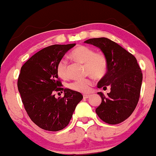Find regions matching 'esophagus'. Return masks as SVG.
<instances>
[{
	"instance_id": "obj_1",
	"label": "esophagus",
	"mask_w": 156,
	"mask_h": 156,
	"mask_svg": "<svg viewBox=\"0 0 156 156\" xmlns=\"http://www.w3.org/2000/svg\"><path fill=\"white\" fill-rule=\"evenodd\" d=\"M90 96V94H84L83 95V97L85 98H88Z\"/></svg>"
}]
</instances>
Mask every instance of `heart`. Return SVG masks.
<instances>
[{
    "instance_id": "heart-1",
    "label": "heart",
    "mask_w": 156,
    "mask_h": 156,
    "mask_svg": "<svg viewBox=\"0 0 156 156\" xmlns=\"http://www.w3.org/2000/svg\"><path fill=\"white\" fill-rule=\"evenodd\" d=\"M71 58L73 60L85 65V73L92 76L96 79L103 78L106 75L108 63L106 56L101 52H96L90 46L80 45L76 47L71 53ZM56 73L59 78L65 80L68 78L67 62L65 59L62 58L57 64ZM92 85L91 78L78 80L69 84L71 90L85 93L90 90Z\"/></svg>"
}]
</instances>
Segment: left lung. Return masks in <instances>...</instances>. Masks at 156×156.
<instances>
[{
    "mask_svg": "<svg viewBox=\"0 0 156 156\" xmlns=\"http://www.w3.org/2000/svg\"><path fill=\"white\" fill-rule=\"evenodd\" d=\"M85 43L99 48L106 56L108 68L106 75L98 81L97 87L110 92L105 96L98 92L101 103L96 112L103 122L118 124L131 115L139 101L142 73L135 56L115 41L105 37L87 39Z\"/></svg>",
    "mask_w": 156,
    "mask_h": 156,
    "instance_id": "1",
    "label": "left lung"
}]
</instances>
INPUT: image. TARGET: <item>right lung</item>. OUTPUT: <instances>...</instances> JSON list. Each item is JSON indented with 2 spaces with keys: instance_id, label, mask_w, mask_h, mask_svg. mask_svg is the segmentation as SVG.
Segmentation results:
<instances>
[{
  "instance_id": "1",
  "label": "right lung",
  "mask_w": 156,
  "mask_h": 156,
  "mask_svg": "<svg viewBox=\"0 0 156 156\" xmlns=\"http://www.w3.org/2000/svg\"><path fill=\"white\" fill-rule=\"evenodd\" d=\"M76 44L46 47L21 66L17 86L24 108L30 119L39 128L58 131L69 124L76 105L83 96L78 91L61 87L56 66ZM64 90V98L54 92Z\"/></svg>"
}]
</instances>
